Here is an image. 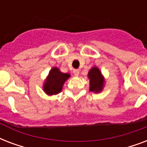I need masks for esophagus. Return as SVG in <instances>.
Here are the masks:
<instances>
[{
  "instance_id": "obj_1",
  "label": "esophagus",
  "mask_w": 147,
  "mask_h": 147,
  "mask_svg": "<svg viewBox=\"0 0 147 147\" xmlns=\"http://www.w3.org/2000/svg\"><path fill=\"white\" fill-rule=\"evenodd\" d=\"M73 72H74V75H75L76 76H79V73H80V71H79L78 69H74Z\"/></svg>"
}]
</instances>
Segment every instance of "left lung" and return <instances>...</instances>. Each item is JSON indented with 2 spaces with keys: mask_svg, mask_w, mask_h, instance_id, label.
I'll use <instances>...</instances> for the list:
<instances>
[{
  "mask_svg": "<svg viewBox=\"0 0 147 147\" xmlns=\"http://www.w3.org/2000/svg\"><path fill=\"white\" fill-rule=\"evenodd\" d=\"M89 79V91L94 93H100L105 87V79L104 76L97 66L92 67L88 73Z\"/></svg>",
  "mask_w": 147,
  "mask_h": 147,
  "instance_id": "8db88e82",
  "label": "left lung"
}]
</instances>
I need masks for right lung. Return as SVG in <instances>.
Returning <instances> with one entry per match:
<instances>
[{
	"instance_id": "add662e5",
	"label": "right lung",
	"mask_w": 147,
	"mask_h": 147,
	"mask_svg": "<svg viewBox=\"0 0 147 147\" xmlns=\"http://www.w3.org/2000/svg\"><path fill=\"white\" fill-rule=\"evenodd\" d=\"M71 75L63 73L57 67H53L49 71L42 85L43 92L49 96L55 95L62 92V87Z\"/></svg>"
}]
</instances>
